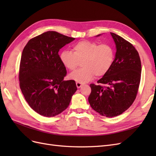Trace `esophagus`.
Wrapping results in <instances>:
<instances>
[{
    "label": "esophagus",
    "instance_id": "obj_1",
    "mask_svg": "<svg viewBox=\"0 0 156 156\" xmlns=\"http://www.w3.org/2000/svg\"><path fill=\"white\" fill-rule=\"evenodd\" d=\"M82 85H83V84H82L81 83H78V82H77V83H76V86H77V88L81 87H82Z\"/></svg>",
    "mask_w": 156,
    "mask_h": 156
}]
</instances>
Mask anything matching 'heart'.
<instances>
[{"mask_svg": "<svg viewBox=\"0 0 156 156\" xmlns=\"http://www.w3.org/2000/svg\"><path fill=\"white\" fill-rule=\"evenodd\" d=\"M73 53L64 50L60 53L61 62L69 70H74L82 62L83 68L69 75L70 78L80 83H87L95 75L102 77L111 69L115 59V51L110 44H99L92 41L83 40L75 44Z\"/></svg>", "mask_w": 156, "mask_h": 156, "instance_id": "1", "label": "heart"}]
</instances>
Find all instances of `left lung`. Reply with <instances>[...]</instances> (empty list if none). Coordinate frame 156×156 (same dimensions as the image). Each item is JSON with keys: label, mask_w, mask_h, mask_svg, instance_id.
I'll list each match as a JSON object with an SVG mask.
<instances>
[{"label": "left lung", "mask_w": 156, "mask_h": 156, "mask_svg": "<svg viewBox=\"0 0 156 156\" xmlns=\"http://www.w3.org/2000/svg\"><path fill=\"white\" fill-rule=\"evenodd\" d=\"M111 34L116 44L115 58L109 71L98 81L99 84H90L88 97L93 109L106 117L119 116L133 104L141 77L138 51L123 37L112 32Z\"/></svg>", "instance_id": "8db88e82"}]
</instances>
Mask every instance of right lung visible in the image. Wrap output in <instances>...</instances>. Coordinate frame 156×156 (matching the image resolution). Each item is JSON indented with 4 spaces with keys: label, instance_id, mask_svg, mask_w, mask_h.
<instances>
[{
    "label": "right lung",
    "instance_id": "add662e5",
    "mask_svg": "<svg viewBox=\"0 0 156 156\" xmlns=\"http://www.w3.org/2000/svg\"><path fill=\"white\" fill-rule=\"evenodd\" d=\"M74 37L48 31L30 39L23 49L19 71L21 92L28 104L40 115H58L68 107L77 90L73 80L64 81L66 69L59 50Z\"/></svg>",
    "mask_w": 156,
    "mask_h": 156
}]
</instances>
